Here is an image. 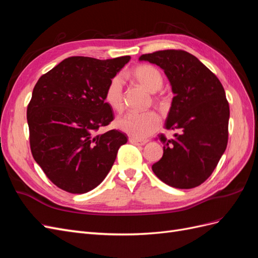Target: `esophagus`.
Returning a JSON list of instances; mask_svg holds the SVG:
<instances>
[{
    "label": "esophagus",
    "mask_w": 258,
    "mask_h": 258,
    "mask_svg": "<svg viewBox=\"0 0 258 258\" xmlns=\"http://www.w3.org/2000/svg\"><path fill=\"white\" fill-rule=\"evenodd\" d=\"M129 142L130 143H132V144H135V145H145L146 143H147V141L146 140H138V139H135V138H129Z\"/></svg>",
    "instance_id": "obj_1"
}]
</instances>
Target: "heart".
<instances>
[{"mask_svg": "<svg viewBox=\"0 0 258 258\" xmlns=\"http://www.w3.org/2000/svg\"><path fill=\"white\" fill-rule=\"evenodd\" d=\"M134 80L148 92L158 91L163 83L158 69L150 64L137 67L131 73ZM123 81L120 75H115L104 91V101L114 111H121L123 105ZM116 127L132 138L142 140L157 131L160 119L154 112L127 113L116 120Z\"/></svg>", "mask_w": 258, "mask_h": 258, "instance_id": "1", "label": "heart"}]
</instances>
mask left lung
<instances>
[{
  "mask_svg": "<svg viewBox=\"0 0 258 258\" xmlns=\"http://www.w3.org/2000/svg\"><path fill=\"white\" fill-rule=\"evenodd\" d=\"M140 61L160 67L172 87L173 99L166 129L176 130L163 143V155L153 172L169 186L189 189L212 174L228 142L229 104L220 80L184 50L145 53Z\"/></svg>",
  "mask_w": 258,
  "mask_h": 258,
  "instance_id": "obj_1",
  "label": "left lung"
}]
</instances>
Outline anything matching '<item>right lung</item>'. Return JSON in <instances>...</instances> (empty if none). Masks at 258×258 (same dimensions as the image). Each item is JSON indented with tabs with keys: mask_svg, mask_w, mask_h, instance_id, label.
<instances>
[{
	"mask_svg": "<svg viewBox=\"0 0 258 258\" xmlns=\"http://www.w3.org/2000/svg\"><path fill=\"white\" fill-rule=\"evenodd\" d=\"M129 60L70 57L37 81L27 110L30 147L59 188L71 194L96 188L127 143L118 130L97 132L114 119L104 91Z\"/></svg>",
	"mask_w": 258,
	"mask_h": 258,
	"instance_id": "right-lung-1",
	"label": "right lung"
}]
</instances>
